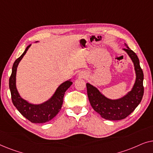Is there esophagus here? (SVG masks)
Here are the masks:
<instances>
[{
    "label": "esophagus",
    "instance_id": "1",
    "mask_svg": "<svg viewBox=\"0 0 153 153\" xmlns=\"http://www.w3.org/2000/svg\"><path fill=\"white\" fill-rule=\"evenodd\" d=\"M79 76L80 77V78H85V77L87 76V75H86V74H85V72H80L79 74Z\"/></svg>",
    "mask_w": 153,
    "mask_h": 153
}]
</instances>
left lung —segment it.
Here are the masks:
<instances>
[{"mask_svg":"<svg viewBox=\"0 0 153 153\" xmlns=\"http://www.w3.org/2000/svg\"><path fill=\"white\" fill-rule=\"evenodd\" d=\"M123 49L131 58L136 74L135 82L132 88L122 97L110 99L103 95L97 88L87 83L88 97L91 105L102 118L109 120H120L132 113L141 102L143 95V72L141 68L138 56L128 47Z\"/></svg>","mask_w":153,"mask_h":153,"instance_id":"8db88e82","label":"left lung"}]
</instances>
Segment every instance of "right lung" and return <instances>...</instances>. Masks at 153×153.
Returning <instances> with one entry per match:
<instances>
[{"label": "right lung", "mask_w": 153, "mask_h": 153, "mask_svg": "<svg viewBox=\"0 0 153 153\" xmlns=\"http://www.w3.org/2000/svg\"><path fill=\"white\" fill-rule=\"evenodd\" d=\"M30 46L31 45H28L22 55L14 61L12 66V74L9 79V87L12 103L21 114L33 123H45L53 119L60 111L63 102L65 93L71 86L72 82L71 79H69L61 83L56 90L53 95L47 101L41 104L30 103L21 97L16 85V70L20 61Z\"/></svg>", "instance_id": "add662e5"}]
</instances>
